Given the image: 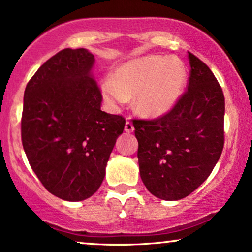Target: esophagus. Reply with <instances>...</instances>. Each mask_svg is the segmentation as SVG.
<instances>
[{
  "label": "esophagus",
  "instance_id": "esophagus-1",
  "mask_svg": "<svg viewBox=\"0 0 252 252\" xmlns=\"http://www.w3.org/2000/svg\"><path fill=\"white\" fill-rule=\"evenodd\" d=\"M124 129H126V132H132L133 130H135V126H133V124L131 123V121L126 120V126H124Z\"/></svg>",
  "mask_w": 252,
  "mask_h": 252
}]
</instances>
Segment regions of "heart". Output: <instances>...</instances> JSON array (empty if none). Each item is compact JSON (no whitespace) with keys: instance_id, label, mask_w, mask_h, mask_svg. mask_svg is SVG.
<instances>
[{"instance_id":"obj_1","label":"heart","mask_w":252,"mask_h":252,"mask_svg":"<svg viewBox=\"0 0 252 252\" xmlns=\"http://www.w3.org/2000/svg\"><path fill=\"white\" fill-rule=\"evenodd\" d=\"M186 83V70L176 58L147 55L121 64L113 79H105L101 92L112 108H119L135 95V108L147 117L169 113L179 102Z\"/></svg>"}]
</instances>
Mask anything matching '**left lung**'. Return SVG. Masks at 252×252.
<instances>
[{
    "label": "left lung",
    "instance_id": "left-lung-1",
    "mask_svg": "<svg viewBox=\"0 0 252 252\" xmlns=\"http://www.w3.org/2000/svg\"><path fill=\"white\" fill-rule=\"evenodd\" d=\"M190 75L176 106L153 120H133L143 183L153 196L179 200L205 181L222 153L224 96L205 63L188 52Z\"/></svg>",
    "mask_w": 252,
    "mask_h": 252
}]
</instances>
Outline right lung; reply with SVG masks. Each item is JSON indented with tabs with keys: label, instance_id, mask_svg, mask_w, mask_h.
I'll return each mask as SVG.
<instances>
[{
	"label": "right lung",
	"instance_id": "add662e5",
	"mask_svg": "<svg viewBox=\"0 0 252 252\" xmlns=\"http://www.w3.org/2000/svg\"><path fill=\"white\" fill-rule=\"evenodd\" d=\"M94 56L65 48L40 66L26 85L22 143L33 172L54 196L69 202L101 186L109 156L126 120L101 110L91 76Z\"/></svg>",
	"mask_w": 252,
	"mask_h": 252
}]
</instances>
